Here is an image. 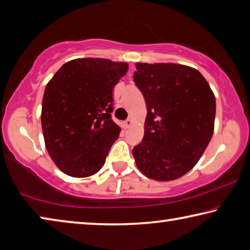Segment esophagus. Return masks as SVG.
Here are the masks:
<instances>
[{
    "instance_id": "esophagus-1",
    "label": "esophagus",
    "mask_w": 250,
    "mask_h": 250,
    "mask_svg": "<svg viewBox=\"0 0 250 250\" xmlns=\"http://www.w3.org/2000/svg\"><path fill=\"white\" fill-rule=\"evenodd\" d=\"M131 125H132V119H130V118H129V119H126L125 121H124V124H122V125H124L125 129H128Z\"/></svg>"
}]
</instances>
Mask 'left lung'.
<instances>
[{"label": "left lung", "instance_id": "left-lung-1", "mask_svg": "<svg viewBox=\"0 0 250 250\" xmlns=\"http://www.w3.org/2000/svg\"><path fill=\"white\" fill-rule=\"evenodd\" d=\"M133 80L145 97V137L132 154L150 179H179L195 166L214 131L216 100L200 71L179 64L138 62Z\"/></svg>", "mask_w": 250, "mask_h": 250}]
</instances>
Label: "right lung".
I'll return each mask as SVG.
<instances>
[{"mask_svg": "<svg viewBox=\"0 0 250 250\" xmlns=\"http://www.w3.org/2000/svg\"><path fill=\"white\" fill-rule=\"evenodd\" d=\"M126 70L125 62L78 58L49 80L42 129L50 158L65 174L86 177L104 167L121 131L111 118L112 90Z\"/></svg>", "mask_w": 250, "mask_h": 250, "instance_id": "add662e5", "label": "right lung"}]
</instances>
